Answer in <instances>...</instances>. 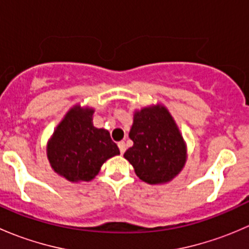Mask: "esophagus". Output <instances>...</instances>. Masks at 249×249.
<instances>
[{
  "instance_id": "obj_1",
  "label": "esophagus",
  "mask_w": 249,
  "mask_h": 249,
  "mask_svg": "<svg viewBox=\"0 0 249 249\" xmlns=\"http://www.w3.org/2000/svg\"><path fill=\"white\" fill-rule=\"evenodd\" d=\"M118 147H119L120 153H122V154H124V152L126 150V144H125L124 141H122V142L118 143Z\"/></svg>"
}]
</instances>
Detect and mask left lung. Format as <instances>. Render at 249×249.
<instances>
[{
  "instance_id": "left-lung-1",
  "label": "left lung",
  "mask_w": 249,
  "mask_h": 249,
  "mask_svg": "<svg viewBox=\"0 0 249 249\" xmlns=\"http://www.w3.org/2000/svg\"><path fill=\"white\" fill-rule=\"evenodd\" d=\"M129 137L134 145L124 158L143 182L167 183L182 171L187 147L166 107L157 105L136 110Z\"/></svg>"
}]
</instances>
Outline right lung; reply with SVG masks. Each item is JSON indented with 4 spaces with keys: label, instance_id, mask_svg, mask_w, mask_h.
<instances>
[{
    "label": "right lung",
    "instance_id": "add662e5",
    "mask_svg": "<svg viewBox=\"0 0 249 249\" xmlns=\"http://www.w3.org/2000/svg\"><path fill=\"white\" fill-rule=\"evenodd\" d=\"M92 114V108L74 106L48 142L50 166L70 182H89L107 159L120 154L109 132L94 126Z\"/></svg>",
    "mask_w": 249,
    "mask_h": 249
}]
</instances>
